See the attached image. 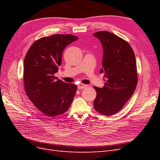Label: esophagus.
I'll list each match as a JSON object with an SVG mask.
<instances>
[{"label":"esophagus","instance_id":"obj_1","mask_svg":"<svg viewBox=\"0 0 160 160\" xmlns=\"http://www.w3.org/2000/svg\"><path fill=\"white\" fill-rule=\"evenodd\" d=\"M87 87H88V85H85L83 83H79L78 85H77V88H78L79 89H83L86 88Z\"/></svg>","mask_w":160,"mask_h":160}]
</instances>
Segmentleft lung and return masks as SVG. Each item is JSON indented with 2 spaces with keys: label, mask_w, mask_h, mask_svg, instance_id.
Segmentation results:
<instances>
[{
  "label": "left lung",
  "mask_w": 160,
  "mask_h": 160,
  "mask_svg": "<svg viewBox=\"0 0 160 160\" xmlns=\"http://www.w3.org/2000/svg\"><path fill=\"white\" fill-rule=\"evenodd\" d=\"M101 41L103 54L102 69L105 81L102 88L94 87V108L101 114L112 115L131 98L138 83L137 66L133 49L122 38L108 31L93 35Z\"/></svg>",
  "instance_id": "8db88e82"
}]
</instances>
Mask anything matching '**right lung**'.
<instances>
[{"instance_id":"right-lung-1","label":"right lung","mask_w":160,"mask_h":160,"mask_svg":"<svg viewBox=\"0 0 160 160\" xmlns=\"http://www.w3.org/2000/svg\"><path fill=\"white\" fill-rule=\"evenodd\" d=\"M78 39L72 35H54L36 41L24 60V86L35 107L49 117L64 113L76 93L77 85L54 76L65 48Z\"/></svg>"}]
</instances>
